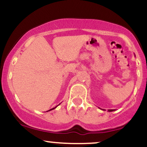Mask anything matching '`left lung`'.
Instances as JSON below:
<instances>
[{"label": "left lung", "mask_w": 147, "mask_h": 147, "mask_svg": "<svg viewBox=\"0 0 147 147\" xmlns=\"http://www.w3.org/2000/svg\"><path fill=\"white\" fill-rule=\"evenodd\" d=\"M99 109H100V108H99ZM102 111H104V109H102ZM115 110L114 109H109V110H108V111H109V112H112V111H114Z\"/></svg>", "instance_id": "left-lung-1"}]
</instances>
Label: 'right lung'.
<instances>
[{
    "label": "right lung",
    "instance_id": "right-lung-1",
    "mask_svg": "<svg viewBox=\"0 0 147 147\" xmlns=\"http://www.w3.org/2000/svg\"><path fill=\"white\" fill-rule=\"evenodd\" d=\"M57 107V106H56V107H55V108H53V109H50V110H49V111H52V110H53V109H56V108ZM48 111H47V112H48Z\"/></svg>",
    "mask_w": 147,
    "mask_h": 147
}]
</instances>
